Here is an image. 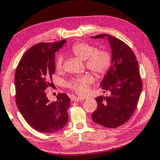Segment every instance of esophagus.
Here are the masks:
<instances>
[{"mask_svg":"<svg viewBox=\"0 0 160 160\" xmlns=\"http://www.w3.org/2000/svg\"><path fill=\"white\" fill-rule=\"evenodd\" d=\"M85 98H82V97H72V100L75 101V102H79V101H82L85 100Z\"/></svg>","mask_w":160,"mask_h":160,"instance_id":"1","label":"esophagus"}]
</instances>
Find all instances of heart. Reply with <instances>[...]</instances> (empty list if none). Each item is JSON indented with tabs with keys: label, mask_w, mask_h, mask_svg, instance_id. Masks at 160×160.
Instances as JSON below:
<instances>
[{
	"label": "heart",
	"mask_w": 160,
	"mask_h": 160,
	"mask_svg": "<svg viewBox=\"0 0 160 160\" xmlns=\"http://www.w3.org/2000/svg\"><path fill=\"white\" fill-rule=\"evenodd\" d=\"M70 50L76 57L85 60V65L88 69L98 76L105 75L111 65L112 58L110 53L105 50L97 49L87 42H75ZM62 65L63 58L62 55H59L55 60V69L60 71L62 69ZM92 81V76L87 73L70 79L67 82V87L79 95H84L88 90L89 84Z\"/></svg>",
	"instance_id": "obj_1"
}]
</instances>
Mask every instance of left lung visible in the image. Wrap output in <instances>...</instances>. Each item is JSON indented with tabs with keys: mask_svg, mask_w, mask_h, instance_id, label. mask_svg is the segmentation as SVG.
Instances as JSON below:
<instances>
[{
	"mask_svg": "<svg viewBox=\"0 0 160 160\" xmlns=\"http://www.w3.org/2000/svg\"><path fill=\"white\" fill-rule=\"evenodd\" d=\"M108 38L112 49V63L100 87L107 96L95 99L98 108L92 114V120L105 128H116L127 122L135 112L142 82L138 62L131 48L121 40L108 34L92 36Z\"/></svg>",
	"mask_w": 160,
	"mask_h": 160,
	"instance_id": "obj_1",
	"label": "left lung"
}]
</instances>
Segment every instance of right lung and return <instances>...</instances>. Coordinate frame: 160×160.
I'll return each instance as SVG.
<instances>
[{"instance_id": "obj_1", "label": "right lung", "mask_w": 160, "mask_h": 160, "mask_svg": "<svg viewBox=\"0 0 160 160\" xmlns=\"http://www.w3.org/2000/svg\"><path fill=\"white\" fill-rule=\"evenodd\" d=\"M66 40L56 42H40L22 55L15 73L16 102L28 124L42 133L61 130L68 120L70 99L59 93L55 102H50L46 90L52 84L55 53Z\"/></svg>"}]
</instances>
